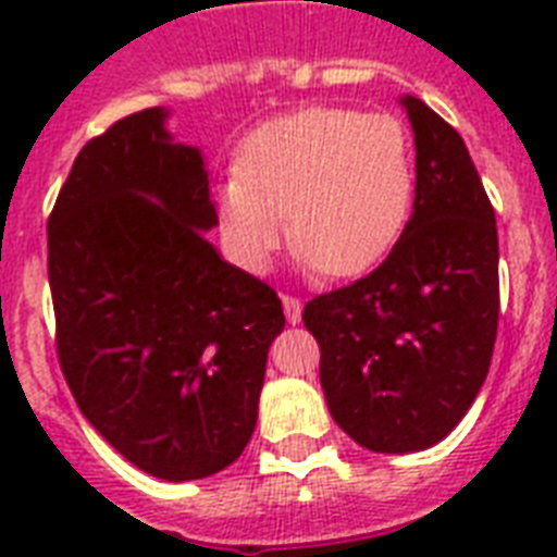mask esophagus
I'll return each mask as SVG.
<instances>
[{
  "label": "esophagus",
  "mask_w": 557,
  "mask_h": 557,
  "mask_svg": "<svg viewBox=\"0 0 557 557\" xmlns=\"http://www.w3.org/2000/svg\"><path fill=\"white\" fill-rule=\"evenodd\" d=\"M283 312H286V321L292 323V326L300 323V318H304V304H300V297L283 295Z\"/></svg>",
  "instance_id": "esophagus-1"
}]
</instances>
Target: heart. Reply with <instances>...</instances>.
Here are the masks:
<instances>
[{"label":"heart","mask_w":557,"mask_h":557,"mask_svg":"<svg viewBox=\"0 0 557 557\" xmlns=\"http://www.w3.org/2000/svg\"><path fill=\"white\" fill-rule=\"evenodd\" d=\"M416 152L405 121L309 107L248 135L219 187V216L245 269L265 271L286 236L300 262L361 274L396 245L413 213Z\"/></svg>","instance_id":"1"}]
</instances>
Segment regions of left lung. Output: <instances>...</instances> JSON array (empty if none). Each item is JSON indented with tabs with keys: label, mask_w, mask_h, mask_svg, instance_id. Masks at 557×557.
Masks as SVG:
<instances>
[{
	"label": "left lung",
	"mask_w": 557,
	"mask_h": 557,
	"mask_svg": "<svg viewBox=\"0 0 557 557\" xmlns=\"http://www.w3.org/2000/svg\"><path fill=\"white\" fill-rule=\"evenodd\" d=\"M416 144L413 216L379 269L309 300L332 419L375 454L442 442L474 405L500 312L497 225L466 141L401 98Z\"/></svg>",
	"instance_id": "left-lung-1"
}]
</instances>
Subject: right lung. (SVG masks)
Instances as JSON below:
<instances>
[{
	"instance_id": "obj_1",
	"label": "right lung",
	"mask_w": 557,
	"mask_h": 557,
	"mask_svg": "<svg viewBox=\"0 0 557 557\" xmlns=\"http://www.w3.org/2000/svg\"><path fill=\"white\" fill-rule=\"evenodd\" d=\"M168 117L135 112L74 159L48 219V283L81 413L135 468L185 483L245 450L286 318L205 239L219 225L205 156Z\"/></svg>"
}]
</instances>
